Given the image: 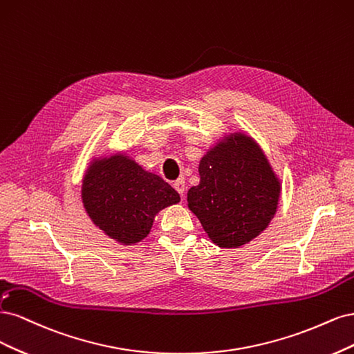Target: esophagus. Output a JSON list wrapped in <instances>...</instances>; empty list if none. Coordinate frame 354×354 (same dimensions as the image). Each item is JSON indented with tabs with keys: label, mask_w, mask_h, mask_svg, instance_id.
Returning a JSON list of instances; mask_svg holds the SVG:
<instances>
[{
	"label": "esophagus",
	"mask_w": 354,
	"mask_h": 354,
	"mask_svg": "<svg viewBox=\"0 0 354 354\" xmlns=\"http://www.w3.org/2000/svg\"><path fill=\"white\" fill-rule=\"evenodd\" d=\"M174 188L180 194V197L185 196V179L184 178H179L174 182Z\"/></svg>",
	"instance_id": "34e87169"
}]
</instances>
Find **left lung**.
<instances>
[{"instance_id":"1","label":"left lung","mask_w":354,"mask_h":354,"mask_svg":"<svg viewBox=\"0 0 354 354\" xmlns=\"http://www.w3.org/2000/svg\"><path fill=\"white\" fill-rule=\"evenodd\" d=\"M198 174L200 184L187 194L188 209L213 244L239 248L269 226L282 182L253 136L225 133L201 157Z\"/></svg>"}]
</instances>
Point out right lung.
Segmentation results:
<instances>
[{
    "label": "right lung",
    "instance_id": "add662e5",
    "mask_svg": "<svg viewBox=\"0 0 354 354\" xmlns=\"http://www.w3.org/2000/svg\"><path fill=\"white\" fill-rule=\"evenodd\" d=\"M81 200L88 218L120 245H135L150 234L158 212L180 201L160 176L124 151L93 157L85 170Z\"/></svg>",
    "mask_w": 354,
    "mask_h": 354
}]
</instances>
